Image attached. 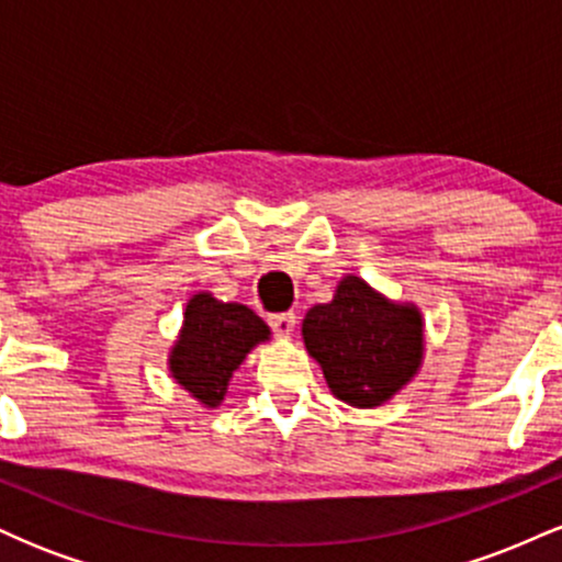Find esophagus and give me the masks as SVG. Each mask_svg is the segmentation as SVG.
<instances>
[{
	"label": "esophagus",
	"instance_id": "esophagus-1",
	"mask_svg": "<svg viewBox=\"0 0 562 562\" xmlns=\"http://www.w3.org/2000/svg\"><path fill=\"white\" fill-rule=\"evenodd\" d=\"M269 325H272V330H274L277 335H282V338H288V335L295 330V314H293V312L272 314V317H269Z\"/></svg>",
	"mask_w": 562,
	"mask_h": 562
}]
</instances>
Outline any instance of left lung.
<instances>
[{
  "mask_svg": "<svg viewBox=\"0 0 562 562\" xmlns=\"http://www.w3.org/2000/svg\"><path fill=\"white\" fill-rule=\"evenodd\" d=\"M301 335L333 396L359 409L389 402L423 367L420 308L385 299L357 274L338 282L330 303L308 308Z\"/></svg>",
  "mask_w": 562,
  "mask_h": 562,
  "instance_id": "obj_1",
  "label": "left lung"
}]
</instances>
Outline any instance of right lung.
Here are the masks:
<instances>
[{"mask_svg":"<svg viewBox=\"0 0 562 562\" xmlns=\"http://www.w3.org/2000/svg\"><path fill=\"white\" fill-rule=\"evenodd\" d=\"M269 338L272 330L254 308L200 290L187 301L182 330L169 351V372L192 398L216 409L237 367Z\"/></svg>","mask_w":562,"mask_h":562,"instance_id":"obj_1","label":"right lung"}]
</instances>
